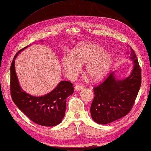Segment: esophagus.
I'll list each match as a JSON object with an SVG mask.
<instances>
[{"label":"esophagus","mask_w":151,"mask_h":151,"mask_svg":"<svg viewBox=\"0 0 151 151\" xmlns=\"http://www.w3.org/2000/svg\"><path fill=\"white\" fill-rule=\"evenodd\" d=\"M83 88H84V86H83V85H76L75 88V90H77V91L83 89Z\"/></svg>","instance_id":"34e87169"}]
</instances>
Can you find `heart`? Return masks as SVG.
<instances>
[{"mask_svg": "<svg viewBox=\"0 0 151 151\" xmlns=\"http://www.w3.org/2000/svg\"><path fill=\"white\" fill-rule=\"evenodd\" d=\"M113 57L104 48L95 43H87L75 49L71 55L63 57V66L70 77L80 72L82 65H86L87 76L93 81H100L109 73Z\"/></svg>", "mask_w": 151, "mask_h": 151, "instance_id": "heart-1", "label": "heart"}]
</instances>
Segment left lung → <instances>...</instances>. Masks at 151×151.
Wrapping results in <instances>:
<instances>
[{
  "instance_id": "left-lung-1",
  "label": "left lung",
  "mask_w": 151,
  "mask_h": 151,
  "mask_svg": "<svg viewBox=\"0 0 151 151\" xmlns=\"http://www.w3.org/2000/svg\"><path fill=\"white\" fill-rule=\"evenodd\" d=\"M129 59L133 61L131 75L123 80L116 79L114 72L93 88L94 98L90 114L95 122L108 124L125 116L133 106L141 84V70L135 51L130 47Z\"/></svg>"
}]
</instances>
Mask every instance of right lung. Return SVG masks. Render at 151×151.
<instances>
[{"mask_svg":"<svg viewBox=\"0 0 151 151\" xmlns=\"http://www.w3.org/2000/svg\"><path fill=\"white\" fill-rule=\"evenodd\" d=\"M26 46L15 55L10 66V94L16 106L32 122L51 127L62 122L66 110L67 98L74 92L69 81L60 82L53 91L42 96H33L21 88L15 70V59Z\"/></svg>","mask_w":151,"mask_h":151,"instance_id":"1","label":"right lung"}]
</instances>
